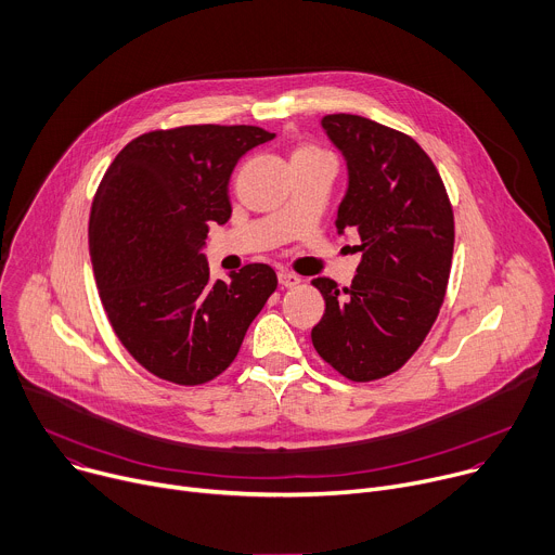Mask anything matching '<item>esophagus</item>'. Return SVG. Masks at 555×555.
<instances>
[{
    "label": "esophagus",
    "instance_id": "1",
    "mask_svg": "<svg viewBox=\"0 0 555 555\" xmlns=\"http://www.w3.org/2000/svg\"><path fill=\"white\" fill-rule=\"evenodd\" d=\"M279 283H281L283 287H296V285L300 283V276H296V274H292V272H287V270H281V272H279Z\"/></svg>",
    "mask_w": 555,
    "mask_h": 555
}]
</instances>
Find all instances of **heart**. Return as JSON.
Returning a JSON list of instances; mask_svg holds the SVG:
<instances>
[{"instance_id": "b5f03b06", "label": "heart", "mask_w": 555, "mask_h": 555, "mask_svg": "<svg viewBox=\"0 0 555 555\" xmlns=\"http://www.w3.org/2000/svg\"><path fill=\"white\" fill-rule=\"evenodd\" d=\"M319 155H325V153H321L319 147H312V145H306V147H298L296 153H294V157L292 159H296V157H319Z\"/></svg>"}]
</instances>
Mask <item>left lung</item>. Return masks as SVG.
Masks as SVG:
<instances>
[{
    "instance_id": "obj_1",
    "label": "left lung",
    "mask_w": 555,
    "mask_h": 555,
    "mask_svg": "<svg viewBox=\"0 0 555 555\" xmlns=\"http://www.w3.org/2000/svg\"><path fill=\"white\" fill-rule=\"evenodd\" d=\"M321 126L347 164L336 230H357L363 257L349 287L312 281L325 298L312 343L345 378L367 383L405 365L429 334L451 270L453 212L412 137L345 113Z\"/></svg>"
}]
</instances>
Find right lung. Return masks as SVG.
Wrapping results in <instances>:
<instances>
[{"label": "right lung", "instance_id": "add662e5", "mask_svg": "<svg viewBox=\"0 0 555 555\" xmlns=\"http://www.w3.org/2000/svg\"><path fill=\"white\" fill-rule=\"evenodd\" d=\"M276 134L257 126H183L132 139L92 201L90 261L108 321L132 359L177 385L219 376L276 289L266 263L210 281L201 249L230 215L236 162Z\"/></svg>", "mask_w": 555, "mask_h": 555}]
</instances>
